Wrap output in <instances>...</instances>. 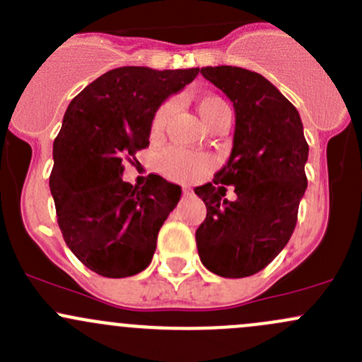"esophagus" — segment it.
I'll list each match as a JSON object with an SVG mask.
<instances>
[{"mask_svg":"<svg viewBox=\"0 0 362 362\" xmlns=\"http://www.w3.org/2000/svg\"><path fill=\"white\" fill-rule=\"evenodd\" d=\"M182 194H184L185 198H191V196L194 194V192H192L191 187H184V189H182Z\"/></svg>","mask_w":362,"mask_h":362,"instance_id":"obj_1","label":"esophagus"}]
</instances>
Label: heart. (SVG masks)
<instances>
[{"instance_id": "1", "label": "heart", "mask_w": 362, "mask_h": 362, "mask_svg": "<svg viewBox=\"0 0 362 362\" xmlns=\"http://www.w3.org/2000/svg\"><path fill=\"white\" fill-rule=\"evenodd\" d=\"M171 101H164L163 105L154 112L151 122L152 136H159L164 129L168 117L171 113ZM228 105L217 96H203L198 101V112L202 115L203 122L210 124L218 113L228 112ZM159 171L175 182H192L206 175L215 166L214 158L208 154H198V152H189L184 148L170 147L159 156Z\"/></svg>"}]
</instances>
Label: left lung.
<instances>
[{
	"label": "left lung",
	"instance_id": "8db88e82",
	"mask_svg": "<svg viewBox=\"0 0 362 362\" xmlns=\"http://www.w3.org/2000/svg\"><path fill=\"white\" fill-rule=\"evenodd\" d=\"M202 75L231 100L236 124L226 166L194 189L206 204L198 254L215 275L243 279L266 268L294 233L308 144L294 105L262 75L236 66H206ZM228 185L235 202L223 198Z\"/></svg>",
	"mask_w": 362,
	"mask_h": 362
}]
</instances>
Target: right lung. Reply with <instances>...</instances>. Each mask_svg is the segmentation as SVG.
Wrapping results in <instances>:
<instances>
[{"instance_id": "right-lung-1", "label": "right lung", "mask_w": 362, "mask_h": 362, "mask_svg": "<svg viewBox=\"0 0 362 362\" xmlns=\"http://www.w3.org/2000/svg\"><path fill=\"white\" fill-rule=\"evenodd\" d=\"M199 68L122 66L76 94L54 140L50 192L69 250L108 279L144 272L180 185L151 173L144 187L122 180L124 160L148 147L154 112Z\"/></svg>"}]
</instances>
